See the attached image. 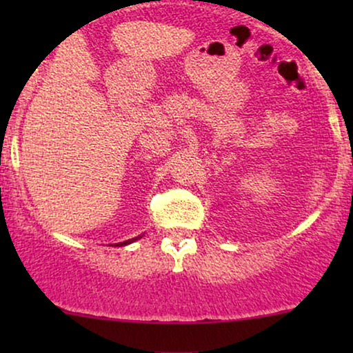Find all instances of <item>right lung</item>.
Segmentation results:
<instances>
[{
	"label": "right lung",
	"instance_id": "add662e5",
	"mask_svg": "<svg viewBox=\"0 0 353 353\" xmlns=\"http://www.w3.org/2000/svg\"><path fill=\"white\" fill-rule=\"evenodd\" d=\"M143 236H137V237H132V239H128V241L124 242H117V244H114V247H123V245H128V244H132V242L137 241V239H141Z\"/></svg>",
	"mask_w": 353,
	"mask_h": 353
}]
</instances>
